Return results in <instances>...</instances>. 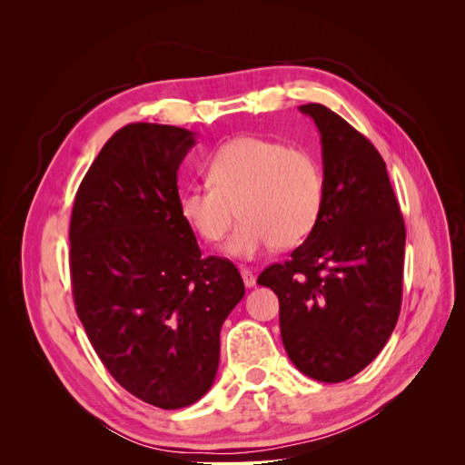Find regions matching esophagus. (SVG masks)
Here are the masks:
<instances>
[{
	"label": "esophagus",
	"mask_w": 465,
	"mask_h": 465,
	"mask_svg": "<svg viewBox=\"0 0 465 465\" xmlns=\"http://www.w3.org/2000/svg\"><path fill=\"white\" fill-rule=\"evenodd\" d=\"M241 275H242V281H244V285H246L248 289H252V287L256 285V275L252 273V272L248 270V267H242V270H241Z\"/></svg>",
	"instance_id": "1"
}]
</instances>
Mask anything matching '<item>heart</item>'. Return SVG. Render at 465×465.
Returning <instances> with one entry per match:
<instances>
[{
    "label": "heart",
    "mask_w": 465,
    "mask_h": 465,
    "mask_svg": "<svg viewBox=\"0 0 465 465\" xmlns=\"http://www.w3.org/2000/svg\"><path fill=\"white\" fill-rule=\"evenodd\" d=\"M207 184L180 195L182 217L205 242H221L232 223L224 252L254 260L267 248L301 244L314 231L323 207V176L311 153L254 135L219 145L203 163Z\"/></svg>",
    "instance_id": "1"
}]
</instances>
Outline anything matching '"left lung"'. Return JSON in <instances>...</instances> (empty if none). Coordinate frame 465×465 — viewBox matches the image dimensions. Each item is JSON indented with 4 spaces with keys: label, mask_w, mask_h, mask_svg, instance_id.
I'll use <instances>...</instances> for the list:
<instances>
[{
    "label": "left lung",
    "mask_w": 465,
    "mask_h": 465,
    "mask_svg": "<svg viewBox=\"0 0 465 465\" xmlns=\"http://www.w3.org/2000/svg\"><path fill=\"white\" fill-rule=\"evenodd\" d=\"M299 110L320 132L322 215L291 260L263 270L258 285L277 294L294 367L320 382H343L376 359L396 328L405 224L369 139L323 104Z\"/></svg>",
    "instance_id": "8db88e82"
}]
</instances>
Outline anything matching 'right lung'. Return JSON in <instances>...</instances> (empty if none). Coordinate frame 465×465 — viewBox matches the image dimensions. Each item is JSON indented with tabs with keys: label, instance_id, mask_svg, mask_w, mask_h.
Here are the masks:
<instances>
[{
	"label": "right lung",
	"instance_id": "add662e5",
	"mask_svg": "<svg viewBox=\"0 0 465 465\" xmlns=\"http://www.w3.org/2000/svg\"><path fill=\"white\" fill-rule=\"evenodd\" d=\"M190 130L130 124L75 195L69 267L77 316L108 372L135 398L180 410L215 382L223 322L244 297L232 262L202 258L182 217Z\"/></svg>",
	"mask_w": 465,
	"mask_h": 465
}]
</instances>
